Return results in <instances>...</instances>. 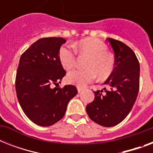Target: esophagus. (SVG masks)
Returning <instances> with one entry per match:
<instances>
[{"label":"esophagus","instance_id":"esophagus-1","mask_svg":"<svg viewBox=\"0 0 153 153\" xmlns=\"http://www.w3.org/2000/svg\"><path fill=\"white\" fill-rule=\"evenodd\" d=\"M83 87H80V86H78V91H79V93L82 92V91H83Z\"/></svg>","mask_w":153,"mask_h":153}]
</instances>
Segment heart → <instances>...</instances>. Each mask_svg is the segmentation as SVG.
<instances>
[{
    "label": "heart",
    "mask_w": 153,
    "mask_h": 153,
    "mask_svg": "<svg viewBox=\"0 0 153 153\" xmlns=\"http://www.w3.org/2000/svg\"><path fill=\"white\" fill-rule=\"evenodd\" d=\"M71 47L62 46L59 51L60 63L66 71H70L76 63V52L79 55H86L85 70H74L67 74V80L69 83L79 86H86L94 80L98 75L100 79H105L110 76L115 67V60L108 52L107 46L102 41L94 38H86L79 40Z\"/></svg>",
    "instance_id": "b5f03b06"
}]
</instances>
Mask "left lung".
I'll use <instances>...</instances> for the list:
<instances>
[{
  "instance_id": "obj_1",
  "label": "left lung",
  "mask_w": 153,
  "mask_h": 153,
  "mask_svg": "<svg viewBox=\"0 0 153 153\" xmlns=\"http://www.w3.org/2000/svg\"><path fill=\"white\" fill-rule=\"evenodd\" d=\"M115 55V67L104 82L109 90L94 91V100L86 105L89 117L95 123L112 127L129 114L140 87V64L135 53L122 42L108 38Z\"/></svg>"
}]
</instances>
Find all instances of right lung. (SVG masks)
<instances>
[{
  "label": "right lung",
  "instance_id": "right-lung-1",
  "mask_svg": "<svg viewBox=\"0 0 153 153\" xmlns=\"http://www.w3.org/2000/svg\"><path fill=\"white\" fill-rule=\"evenodd\" d=\"M65 42L62 37L41 38L20 56L15 81L16 96L25 115L38 126H50L61 120L69 101L78 93L73 85L56 86L66 74L59 59Z\"/></svg>",
  "mask_w": 153,
  "mask_h": 153
}]
</instances>
